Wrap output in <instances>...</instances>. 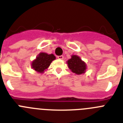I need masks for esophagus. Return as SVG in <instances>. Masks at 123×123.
Segmentation results:
<instances>
[{"instance_id":"34e87169","label":"esophagus","mask_w":123,"mask_h":123,"mask_svg":"<svg viewBox=\"0 0 123 123\" xmlns=\"http://www.w3.org/2000/svg\"><path fill=\"white\" fill-rule=\"evenodd\" d=\"M57 58H58V59H61V60H62L63 59V55H60V56H57Z\"/></svg>"}]
</instances>
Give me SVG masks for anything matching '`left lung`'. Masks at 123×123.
<instances>
[{
	"label": "left lung",
	"instance_id": "8db88e82",
	"mask_svg": "<svg viewBox=\"0 0 123 123\" xmlns=\"http://www.w3.org/2000/svg\"><path fill=\"white\" fill-rule=\"evenodd\" d=\"M68 67L71 71L76 74L84 73L86 69V64L77 55H72L71 58L67 61Z\"/></svg>",
	"mask_w": 123,
	"mask_h": 123
}]
</instances>
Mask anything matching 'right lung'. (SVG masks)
Wrapping results in <instances>:
<instances>
[{
  "mask_svg": "<svg viewBox=\"0 0 123 123\" xmlns=\"http://www.w3.org/2000/svg\"><path fill=\"white\" fill-rule=\"evenodd\" d=\"M54 60H55V56L53 54H47L44 52H41L32 62L31 67L36 71L42 73L48 68L52 61Z\"/></svg>",
  "mask_w": 123,
  "mask_h": 123,
  "instance_id": "obj_1",
  "label": "right lung"
}]
</instances>
